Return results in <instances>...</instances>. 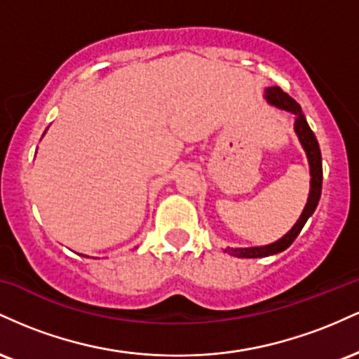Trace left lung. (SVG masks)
Instances as JSON below:
<instances>
[{
    "instance_id": "8db88e82",
    "label": "left lung",
    "mask_w": 359,
    "mask_h": 359,
    "mask_svg": "<svg viewBox=\"0 0 359 359\" xmlns=\"http://www.w3.org/2000/svg\"><path fill=\"white\" fill-rule=\"evenodd\" d=\"M265 100L269 101L271 106H277V108L285 109L288 113L294 114L295 133H297L300 145H302L304 150H306L309 167H311V191H309V199H307L306 208H304V211L300 214L297 222L294 224V228H292L285 236H282L278 241L271 243V245H265V246L224 250L226 253L236 258H263V257H270V255H277L280 251L287 250L288 246L295 241V238L299 236V233L302 231L304 224H306L309 217L314 214L320 199V189H323V158H320V148H319V143H317L314 131L311 130L306 116H304L302 108L299 106V102L292 100L287 93H283V90L278 88V86H273V88H269L265 90Z\"/></svg>"
}]
</instances>
